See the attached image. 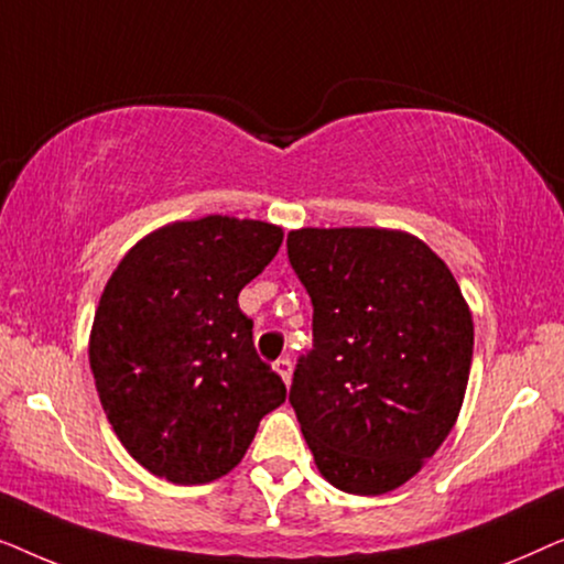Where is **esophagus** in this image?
<instances>
[{
    "label": "esophagus",
    "instance_id": "obj_1",
    "mask_svg": "<svg viewBox=\"0 0 564 564\" xmlns=\"http://www.w3.org/2000/svg\"><path fill=\"white\" fill-rule=\"evenodd\" d=\"M274 369H276V375H280L282 380H284V384H290V380H292V361L288 357L276 359L274 361Z\"/></svg>",
    "mask_w": 564,
    "mask_h": 564
}]
</instances>
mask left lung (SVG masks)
I'll use <instances>...</instances> for the list:
<instances>
[{
	"mask_svg": "<svg viewBox=\"0 0 564 564\" xmlns=\"http://www.w3.org/2000/svg\"><path fill=\"white\" fill-rule=\"evenodd\" d=\"M288 259L313 305V349L290 403L321 475L382 496L449 436L473 365V315L419 238L384 228H303Z\"/></svg>",
	"mask_w": 564,
	"mask_h": 564,
	"instance_id": "8db88e82",
	"label": "left lung"
}]
</instances>
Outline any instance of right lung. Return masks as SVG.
Wrapping results in <instances>:
<instances>
[{
  "mask_svg": "<svg viewBox=\"0 0 564 564\" xmlns=\"http://www.w3.org/2000/svg\"><path fill=\"white\" fill-rule=\"evenodd\" d=\"M280 243L282 228L261 220L174 223L135 243L107 282L91 375L115 434L156 477L218 480L284 403L282 377L259 359L238 307Z\"/></svg>",
  "mask_w": 564,
  "mask_h": 564,
  "instance_id": "obj_1",
  "label": "right lung"
}]
</instances>
